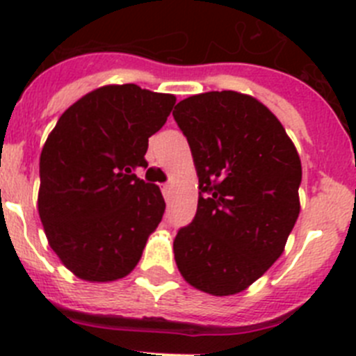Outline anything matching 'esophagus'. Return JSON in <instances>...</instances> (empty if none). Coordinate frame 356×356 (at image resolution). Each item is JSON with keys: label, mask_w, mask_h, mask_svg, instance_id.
<instances>
[{"label": "esophagus", "mask_w": 356, "mask_h": 356, "mask_svg": "<svg viewBox=\"0 0 356 356\" xmlns=\"http://www.w3.org/2000/svg\"><path fill=\"white\" fill-rule=\"evenodd\" d=\"M161 191H163V195H165L166 200H170V197H172V184H170V182H166V184H163L161 186Z\"/></svg>", "instance_id": "1"}]
</instances>
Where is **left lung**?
<instances>
[{"label":"left lung","instance_id":"8db88e82","mask_svg":"<svg viewBox=\"0 0 356 356\" xmlns=\"http://www.w3.org/2000/svg\"><path fill=\"white\" fill-rule=\"evenodd\" d=\"M198 175L197 214L174 241L177 268L213 296L245 291L284 252L300 214L302 161L268 108L239 92H206L175 106Z\"/></svg>","mask_w":356,"mask_h":356}]
</instances>
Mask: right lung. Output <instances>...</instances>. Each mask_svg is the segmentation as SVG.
<instances>
[{"instance_id":"right-lung-1","label":"right lung","mask_w":356,"mask_h":356,"mask_svg":"<svg viewBox=\"0 0 356 356\" xmlns=\"http://www.w3.org/2000/svg\"><path fill=\"white\" fill-rule=\"evenodd\" d=\"M170 94L108 85L74 102L40 154L38 214L54 254L81 280L124 278L165 213L159 188L136 177Z\"/></svg>"}]
</instances>
